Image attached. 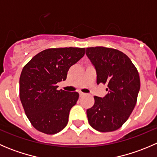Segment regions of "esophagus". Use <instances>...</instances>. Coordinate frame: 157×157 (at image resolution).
Instances as JSON below:
<instances>
[{"mask_svg": "<svg viewBox=\"0 0 157 157\" xmlns=\"http://www.w3.org/2000/svg\"><path fill=\"white\" fill-rule=\"evenodd\" d=\"M84 95H86V94L83 93H82V92H80V96H84Z\"/></svg>", "mask_w": 157, "mask_h": 157, "instance_id": "esophagus-1", "label": "esophagus"}]
</instances>
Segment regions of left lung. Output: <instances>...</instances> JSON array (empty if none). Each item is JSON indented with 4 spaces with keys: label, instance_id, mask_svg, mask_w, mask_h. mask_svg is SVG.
Returning <instances> with one entry per match:
<instances>
[{
    "label": "left lung",
    "instance_id": "1",
    "mask_svg": "<svg viewBox=\"0 0 157 157\" xmlns=\"http://www.w3.org/2000/svg\"><path fill=\"white\" fill-rule=\"evenodd\" d=\"M86 55L96 71V83H106L108 93L94 96L95 103L86 110L91 127L109 132L121 127L134 110L140 83L137 68L120 51L105 47L86 48Z\"/></svg>",
    "mask_w": 157,
    "mask_h": 157
}]
</instances>
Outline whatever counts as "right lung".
Segmentation results:
<instances>
[{
  "mask_svg": "<svg viewBox=\"0 0 157 157\" xmlns=\"http://www.w3.org/2000/svg\"><path fill=\"white\" fill-rule=\"evenodd\" d=\"M84 48H48L24 66L20 77V98L33 126L47 134L64 129L77 92L58 90L57 83L67 78L70 67L81 59Z\"/></svg>",
  "mask_w": 157,
  "mask_h": 157,
  "instance_id": "obj_1",
  "label": "right lung"
}]
</instances>
